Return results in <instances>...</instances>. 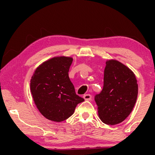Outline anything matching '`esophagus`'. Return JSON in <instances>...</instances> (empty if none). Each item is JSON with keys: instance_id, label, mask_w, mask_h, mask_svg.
Returning a JSON list of instances; mask_svg holds the SVG:
<instances>
[{"instance_id": "34e87169", "label": "esophagus", "mask_w": 155, "mask_h": 155, "mask_svg": "<svg viewBox=\"0 0 155 155\" xmlns=\"http://www.w3.org/2000/svg\"><path fill=\"white\" fill-rule=\"evenodd\" d=\"M83 98L84 99V100L90 101L92 99V96L90 95H89V94H85V95H83Z\"/></svg>"}]
</instances>
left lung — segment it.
<instances>
[{"mask_svg":"<svg viewBox=\"0 0 155 155\" xmlns=\"http://www.w3.org/2000/svg\"><path fill=\"white\" fill-rule=\"evenodd\" d=\"M71 57L57 56L39 65L31 79V92L39 112L47 120L60 122L74 113L84 99L76 94L68 76Z\"/></svg>","mask_w":155,"mask_h":155,"instance_id":"1","label":"left lung"}]
</instances>
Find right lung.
I'll return each mask as SVG.
<instances>
[{
  "instance_id": "1",
  "label": "right lung",
  "mask_w": 155,
  "mask_h": 155,
  "mask_svg": "<svg viewBox=\"0 0 155 155\" xmlns=\"http://www.w3.org/2000/svg\"><path fill=\"white\" fill-rule=\"evenodd\" d=\"M104 88L95 101L98 117L106 124H120L133 111L138 96V84L128 67L117 60L106 61Z\"/></svg>"
}]
</instances>
